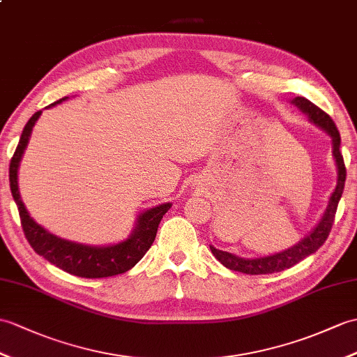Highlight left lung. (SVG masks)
Returning a JSON list of instances; mask_svg holds the SVG:
<instances>
[{"mask_svg":"<svg viewBox=\"0 0 357 357\" xmlns=\"http://www.w3.org/2000/svg\"><path fill=\"white\" fill-rule=\"evenodd\" d=\"M291 103L295 105L298 109H300L305 115V117L309 119V121L314 124V126L321 128L326 132V134L330 135L331 153H333L336 169H337L336 187L333 190V193L330 195L324 214H322L319 222L314 225V228L304 238H301L300 242L295 243L291 248H287V250H284V251L259 257V259H245V257H238L236 254L218 250V248L210 245V250H211L213 255L216 257L223 266L231 269V271L250 273V275H260V273H273V272H281L284 269L292 268L296 263L304 260L305 257H309L313 252H317L319 248L324 245V242L330 234L331 225H333L336 208H337L339 201H341V196L344 192V184H345V176H347L342 153H341V151H339V149H341V135H339L336 124L333 123V120L330 119V115H327L324 111L319 109L317 105L309 102L307 98L295 97L294 100H291Z\"/></svg>","mask_w":357,"mask_h":357,"instance_id":"8db88e82","label":"left lung"}]
</instances>
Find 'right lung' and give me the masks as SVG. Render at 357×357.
<instances>
[{
    "mask_svg": "<svg viewBox=\"0 0 357 357\" xmlns=\"http://www.w3.org/2000/svg\"><path fill=\"white\" fill-rule=\"evenodd\" d=\"M66 98L68 97H63L61 100H57L47 107L59 105L65 102ZM40 114H43V111L33 114L31 119L27 121L26 126H24L18 147H16V151L12 156L9 169L12 196L16 206H18L21 225L30 246L35 250V252L43 255L50 263L56 264L57 268L82 278H105L119 275V273H124L126 271L132 269L141 259H143V255L149 251V248L152 246L160 222L164 214L170 210L172 204L165 202L139 213L135 222V228L130 233V236L126 240H123V242L114 245H84L71 242V240L57 237L50 233V231H47L44 227H40L39 223H36L35 219L30 216L26 205L22 202L18 187L20 162L22 160L24 151H26V147L29 144L31 129L40 117Z\"/></svg>",
    "mask_w": 357,
    "mask_h": 357,
    "instance_id": "add662e5",
    "label": "right lung"
}]
</instances>
